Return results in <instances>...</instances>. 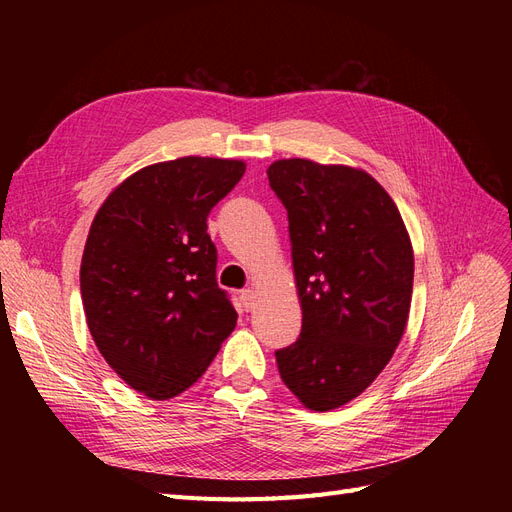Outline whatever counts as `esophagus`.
Listing matches in <instances>:
<instances>
[{
  "label": "esophagus",
  "mask_w": 512,
  "mask_h": 512,
  "mask_svg": "<svg viewBox=\"0 0 512 512\" xmlns=\"http://www.w3.org/2000/svg\"><path fill=\"white\" fill-rule=\"evenodd\" d=\"M256 299H258V292L254 288H245L241 290V301H243V307L245 309H252L256 305Z\"/></svg>",
  "instance_id": "obj_1"
}]
</instances>
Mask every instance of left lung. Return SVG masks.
Returning <instances> with one entry per match:
<instances>
[{
	"label": "left lung",
	"mask_w": 512,
	"mask_h": 512,
	"mask_svg": "<svg viewBox=\"0 0 512 512\" xmlns=\"http://www.w3.org/2000/svg\"><path fill=\"white\" fill-rule=\"evenodd\" d=\"M271 190L288 211L303 312L297 342L277 350L284 384L329 412L359 397L406 331L414 252L399 209L363 168L275 160Z\"/></svg>",
	"instance_id": "1"
}]
</instances>
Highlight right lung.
<instances>
[{
	"mask_svg": "<svg viewBox=\"0 0 512 512\" xmlns=\"http://www.w3.org/2000/svg\"><path fill=\"white\" fill-rule=\"evenodd\" d=\"M243 173V160L151 164L121 181L91 222L81 260L87 327L115 374L149 399L190 389L235 329L207 215Z\"/></svg>",
	"mask_w": 512,
	"mask_h": 512,
	"instance_id": "right-lung-1",
	"label": "right lung"
}]
</instances>
